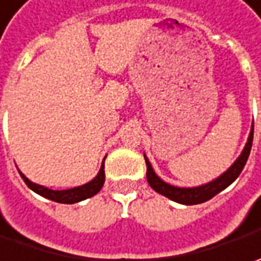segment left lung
<instances>
[{"label": "left lung", "instance_id": "8db88e82", "mask_svg": "<svg viewBox=\"0 0 261 261\" xmlns=\"http://www.w3.org/2000/svg\"><path fill=\"white\" fill-rule=\"evenodd\" d=\"M253 134H254V125L251 129V134L248 136V142H247L246 148L243 151V154L240 155V158L237 160L232 166L229 167V170L225 171L224 174L221 175L219 178H216L214 181L207 183L205 186L200 187H192V189H181V187H174L164 183L160 177H156L154 173L152 167L149 164L148 158L145 156L146 163V180L148 185L151 186L156 193L166 196L168 199L174 200L177 203H183V205H197V203H203L206 200L212 199L214 196L218 195L219 192H222L225 187L231 185L237 177L240 175V173L243 171V168L246 166L250 151H251V145H253Z\"/></svg>", "mask_w": 261, "mask_h": 261}]
</instances>
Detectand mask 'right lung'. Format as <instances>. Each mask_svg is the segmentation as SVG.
Instances as JSON below:
<instances>
[{
  "instance_id": "1",
  "label": "right lung",
  "mask_w": 261,
  "mask_h": 261,
  "mask_svg": "<svg viewBox=\"0 0 261 261\" xmlns=\"http://www.w3.org/2000/svg\"><path fill=\"white\" fill-rule=\"evenodd\" d=\"M20 175L24 180L25 185L29 186L33 192H36L37 195L47 197V199H50L54 202H58V203H76V202H81L84 199H88V197L97 195L100 192V189L105 185V164L101 166V168H100V171H98V174H97L94 180H91L90 183H87L84 186L74 187V189H68V190H50L47 187L32 183L21 173H20Z\"/></svg>"
}]
</instances>
